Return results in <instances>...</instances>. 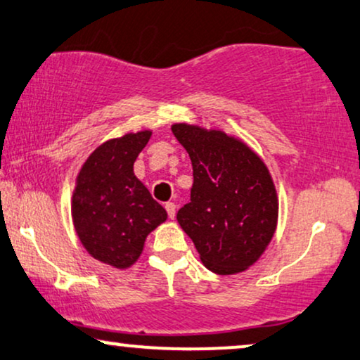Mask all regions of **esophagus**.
<instances>
[{
    "label": "esophagus",
    "mask_w": 360,
    "mask_h": 360,
    "mask_svg": "<svg viewBox=\"0 0 360 360\" xmlns=\"http://www.w3.org/2000/svg\"><path fill=\"white\" fill-rule=\"evenodd\" d=\"M165 208H167V214H168V217H170L172 220L175 219V212H176L175 203H173V202H167V203H165Z\"/></svg>",
    "instance_id": "1"
}]
</instances>
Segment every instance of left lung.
<instances>
[{"instance_id":"1","label":"left lung","mask_w":360,"mask_h":360,"mask_svg":"<svg viewBox=\"0 0 360 360\" xmlns=\"http://www.w3.org/2000/svg\"><path fill=\"white\" fill-rule=\"evenodd\" d=\"M172 131L193 167L190 202L176 220L208 270L242 272L260 259L277 229L269 168L250 146L221 130L175 123Z\"/></svg>"}]
</instances>
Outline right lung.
Masks as SVG:
<instances>
[{"label":"right lung","instance_id":"add662e5","mask_svg":"<svg viewBox=\"0 0 360 360\" xmlns=\"http://www.w3.org/2000/svg\"><path fill=\"white\" fill-rule=\"evenodd\" d=\"M152 131L101 143L77 176L72 217L77 235L93 259L128 269L139 260L145 238L167 220L165 208L133 173V163Z\"/></svg>","mask_w":360,"mask_h":360}]
</instances>
